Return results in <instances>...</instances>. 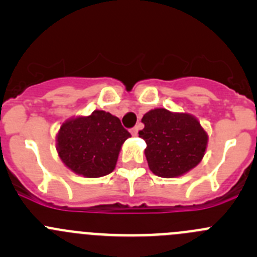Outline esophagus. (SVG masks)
Returning <instances> with one entry per match:
<instances>
[{
	"label": "esophagus",
	"instance_id": "esophagus-1",
	"mask_svg": "<svg viewBox=\"0 0 257 257\" xmlns=\"http://www.w3.org/2000/svg\"><path fill=\"white\" fill-rule=\"evenodd\" d=\"M138 131H139V126H138V125L133 126V128L131 129V133H132V136H137V134H138Z\"/></svg>",
	"mask_w": 257,
	"mask_h": 257
}]
</instances>
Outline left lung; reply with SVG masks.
Masks as SVG:
<instances>
[{
    "mask_svg": "<svg viewBox=\"0 0 257 257\" xmlns=\"http://www.w3.org/2000/svg\"><path fill=\"white\" fill-rule=\"evenodd\" d=\"M139 137L147 143L149 169L162 178L185 174L201 162L208 134L193 115L158 108L145 113Z\"/></svg>",
    "mask_w": 257,
    "mask_h": 257,
    "instance_id": "8db88e82",
    "label": "left lung"
}]
</instances>
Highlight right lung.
<instances>
[{
	"label": "right lung",
	"instance_id": "obj_1",
	"mask_svg": "<svg viewBox=\"0 0 257 257\" xmlns=\"http://www.w3.org/2000/svg\"><path fill=\"white\" fill-rule=\"evenodd\" d=\"M131 133L116 116L94 110L88 116L62 124L57 149L62 162L85 178H99L114 170L121 144Z\"/></svg>",
	"mask_w": 257,
	"mask_h": 257
}]
</instances>
